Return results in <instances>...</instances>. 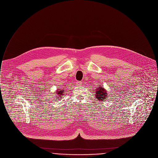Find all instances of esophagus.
Returning a JSON list of instances; mask_svg holds the SVG:
<instances>
[{"label": "esophagus", "instance_id": "1", "mask_svg": "<svg viewBox=\"0 0 158 158\" xmlns=\"http://www.w3.org/2000/svg\"><path fill=\"white\" fill-rule=\"evenodd\" d=\"M76 84H77V85L80 86V85H81V84H82V82H81V81H77Z\"/></svg>", "mask_w": 158, "mask_h": 158}]
</instances>
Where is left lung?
I'll return each mask as SVG.
<instances>
[{
  "mask_svg": "<svg viewBox=\"0 0 158 158\" xmlns=\"http://www.w3.org/2000/svg\"><path fill=\"white\" fill-rule=\"evenodd\" d=\"M94 94H95V97L96 98L99 100L100 102H104L108 98V94L107 93V90H106L103 87L101 86H98V88L97 89H94Z\"/></svg>",
  "mask_w": 158,
  "mask_h": 158,
  "instance_id": "obj_1",
  "label": "left lung"
}]
</instances>
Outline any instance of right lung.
<instances>
[{
	"label": "right lung",
	"instance_id": "right-lung-1",
	"mask_svg": "<svg viewBox=\"0 0 158 158\" xmlns=\"http://www.w3.org/2000/svg\"><path fill=\"white\" fill-rule=\"evenodd\" d=\"M64 93H65V91L64 90H63V89H61V88L57 89L54 93V94H56V97L55 98L56 100V98H61V97H63V95H64Z\"/></svg>",
	"mask_w": 158,
	"mask_h": 158
}]
</instances>
